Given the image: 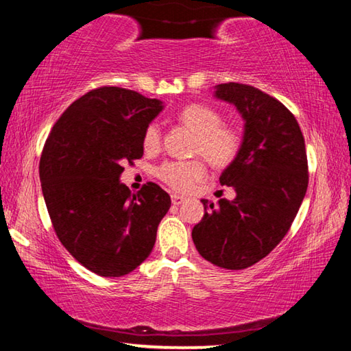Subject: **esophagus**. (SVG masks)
Listing matches in <instances>:
<instances>
[{
	"instance_id": "obj_1",
	"label": "esophagus",
	"mask_w": 351,
	"mask_h": 351,
	"mask_svg": "<svg viewBox=\"0 0 351 351\" xmlns=\"http://www.w3.org/2000/svg\"><path fill=\"white\" fill-rule=\"evenodd\" d=\"M184 201H186V198L181 197V195H176V193L171 195V203H173L175 206H180V204H182Z\"/></svg>"
}]
</instances>
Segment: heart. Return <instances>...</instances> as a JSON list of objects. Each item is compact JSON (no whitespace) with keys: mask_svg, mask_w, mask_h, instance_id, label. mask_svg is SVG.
Masks as SVG:
<instances>
[{"mask_svg":"<svg viewBox=\"0 0 351 351\" xmlns=\"http://www.w3.org/2000/svg\"><path fill=\"white\" fill-rule=\"evenodd\" d=\"M178 119L197 134L195 152L203 154L210 164L224 167L239 156L243 145L240 130L221 123V114L217 110L203 104H192L178 112ZM142 145L145 152H156L161 147V128L158 123H150L145 128ZM156 175L171 189L187 192L195 182L203 180L206 165L201 161H167L159 165Z\"/></svg>","mask_w":351,"mask_h":351,"instance_id":"1","label":"heart"}]
</instances>
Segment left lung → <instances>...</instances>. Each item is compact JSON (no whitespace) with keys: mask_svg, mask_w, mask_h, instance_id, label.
I'll use <instances>...</instances> for the list:
<instances>
[{"mask_svg":"<svg viewBox=\"0 0 351 351\" xmlns=\"http://www.w3.org/2000/svg\"><path fill=\"white\" fill-rule=\"evenodd\" d=\"M213 96L245 121L243 145L219 176L237 197L203 199L204 217L192 230L197 251L224 269H245L266 257L293 224L308 187L305 139L277 99L243 83H221Z\"/></svg>","mask_w":351,"mask_h":351,"instance_id":"left-lung-1","label":"left lung"}]
</instances>
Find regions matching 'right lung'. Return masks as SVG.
Listing matches in <instances>:
<instances>
[{
	"mask_svg": "<svg viewBox=\"0 0 351 351\" xmlns=\"http://www.w3.org/2000/svg\"><path fill=\"white\" fill-rule=\"evenodd\" d=\"M164 110L158 99L102 86L71 104L40 158V181L52 226L73 257L102 277L138 268L156 241L170 197L147 182H121L125 162L144 154L145 128Z\"/></svg>",
	"mask_w": 351,
	"mask_h": 351,
	"instance_id": "1",
	"label": "right lung"
}]
</instances>
